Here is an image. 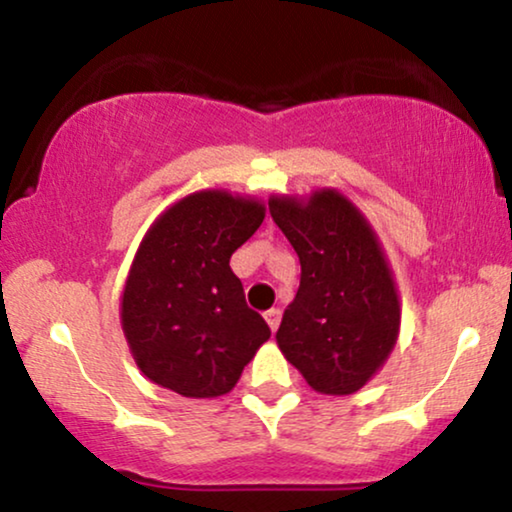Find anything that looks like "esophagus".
Returning <instances> with one entry per match:
<instances>
[{
    "mask_svg": "<svg viewBox=\"0 0 512 512\" xmlns=\"http://www.w3.org/2000/svg\"><path fill=\"white\" fill-rule=\"evenodd\" d=\"M264 319H267L269 329L276 331V329H279V324H281V312L276 310V307H272V310H267V312H264Z\"/></svg>",
    "mask_w": 512,
    "mask_h": 512,
    "instance_id": "obj_1",
    "label": "esophagus"
}]
</instances>
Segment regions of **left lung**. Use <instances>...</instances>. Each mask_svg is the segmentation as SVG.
I'll return each mask as SVG.
<instances>
[{"label": "left lung", "mask_w": 512, "mask_h": 512, "mask_svg": "<svg viewBox=\"0 0 512 512\" xmlns=\"http://www.w3.org/2000/svg\"><path fill=\"white\" fill-rule=\"evenodd\" d=\"M269 214L300 260V288L276 343L307 384L329 396L360 391L398 341L400 303L377 233L346 195L272 197Z\"/></svg>", "instance_id": "1"}]
</instances>
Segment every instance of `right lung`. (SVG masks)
<instances>
[{"instance_id": "add662e5", "label": "right lung", "mask_w": 512, "mask_h": 512, "mask_svg": "<svg viewBox=\"0 0 512 512\" xmlns=\"http://www.w3.org/2000/svg\"><path fill=\"white\" fill-rule=\"evenodd\" d=\"M264 221V205L200 190L159 217L140 243L121 298L135 365L186 398L229 393L272 336L245 303L229 260Z\"/></svg>"}]
</instances>
